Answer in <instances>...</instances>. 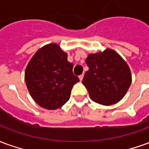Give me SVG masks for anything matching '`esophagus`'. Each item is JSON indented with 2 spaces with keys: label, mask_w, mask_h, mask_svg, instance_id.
Here are the masks:
<instances>
[{
  "label": "esophagus",
  "mask_w": 149,
  "mask_h": 149,
  "mask_svg": "<svg viewBox=\"0 0 149 149\" xmlns=\"http://www.w3.org/2000/svg\"><path fill=\"white\" fill-rule=\"evenodd\" d=\"M83 77H84V75L82 74L81 76H79V79H80V81H82L83 80Z\"/></svg>",
  "instance_id": "obj_1"
}]
</instances>
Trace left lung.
<instances>
[{
    "label": "left lung",
    "instance_id": "left-lung-1",
    "mask_svg": "<svg viewBox=\"0 0 149 149\" xmlns=\"http://www.w3.org/2000/svg\"><path fill=\"white\" fill-rule=\"evenodd\" d=\"M86 64L88 70L82 83L92 100L102 105H111L125 97L131 85V71L117 52L106 49L89 54Z\"/></svg>",
    "mask_w": 149,
    "mask_h": 149
}]
</instances>
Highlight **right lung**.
I'll list each match as a JSON object with an SVG mask.
<instances>
[{"mask_svg": "<svg viewBox=\"0 0 149 149\" xmlns=\"http://www.w3.org/2000/svg\"><path fill=\"white\" fill-rule=\"evenodd\" d=\"M67 56L58 45L49 44L37 50L25 68L24 80L31 97L46 109L63 106L79 81Z\"/></svg>", "mask_w": 149, "mask_h": 149, "instance_id": "1", "label": "right lung"}]
</instances>
